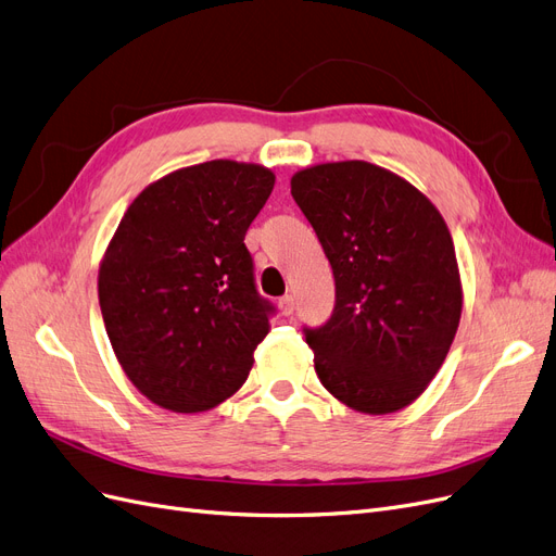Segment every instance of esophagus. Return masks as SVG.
<instances>
[{"label": "esophagus", "instance_id": "1", "mask_svg": "<svg viewBox=\"0 0 556 556\" xmlns=\"http://www.w3.org/2000/svg\"><path fill=\"white\" fill-rule=\"evenodd\" d=\"M279 309H281L283 316H291L295 312V298L293 295H283L279 300Z\"/></svg>", "mask_w": 556, "mask_h": 556}]
</instances>
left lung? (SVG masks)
I'll return each instance as SVG.
<instances>
[{
  "mask_svg": "<svg viewBox=\"0 0 556 556\" xmlns=\"http://www.w3.org/2000/svg\"><path fill=\"white\" fill-rule=\"evenodd\" d=\"M291 193L334 275L330 318L302 328L320 383L363 414L404 408L437 376L462 316L443 217L416 187L367 161L300 170Z\"/></svg>",
  "mask_w": 556,
  "mask_h": 556,
  "instance_id": "obj_1",
  "label": "left lung"
}]
</instances>
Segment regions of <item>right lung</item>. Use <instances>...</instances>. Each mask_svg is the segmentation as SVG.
Instances as JSON below:
<instances>
[{"label": "right lung", "mask_w": 556, "mask_h": 556, "mask_svg": "<svg viewBox=\"0 0 556 556\" xmlns=\"http://www.w3.org/2000/svg\"><path fill=\"white\" fill-rule=\"evenodd\" d=\"M273 187L267 168L217 159L161 177L124 212L99 304L124 374L154 404L199 414L247 381L277 309L244 236Z\"/></svg>", "instance_id": "1"}]
</instances>
